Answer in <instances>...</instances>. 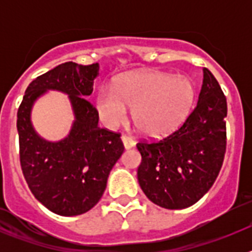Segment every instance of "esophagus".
Wrapping results in <instances>:
<instances>
[{"mask_svg":"<svg viewBox=\"0 0 252 252\" xmlns=\"http://www.w3.org/2000/svg\"><path fill=\"white\" fill-rule=\"evenodd\" d=\"M121 140H122V144H124V148L126 149V150H128V149H132L133 146H135V141H133L132 137L122 136Z\"/></svg>","mask_w":252,"mask_h":252,"instance_id":"1","label":"esophagus"}]
</instances>
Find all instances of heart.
<instances>
[{
	"label": "heart",
	"mask_w": 252,
	"mask_h": 252,
	"mask_svg": "<svg viewBox=\"0 0 252 252\" xmlns=\"http://www.w3.org/2000/svg\"><path fill=\"white\" fill-rule=\"evenodd\" d=\"M195 86L187 75L159 70L127 73L119 78L115 90L102 87L95 107L107 127H117L127 119L150 137H162L177 130L192 111Z\"/></svg>",
	"instance_id": "obj_1"
}]
</instances>
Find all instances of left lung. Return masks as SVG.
Returning a JSON list of instances; mask_svg holds the SVG:
<instances>
[{
    "label": "left lung",
    "instance_id": "left-lung-1",
    "mask_svg": "<svg viewBox=\"0 0 252 252\" xmlns=\"http://www.w3.org/2000/svg\"><path fill=\"white\" fill-rule=\"evenodd\" d=\"M227 102L213 74L203 68L197 107L183 126L158 142H139L137 179L157 206L183 209L215 183L226 151Z\"/></svg>",
    "mask_w": 252,
    "mask_h": 252
}]
</instances>
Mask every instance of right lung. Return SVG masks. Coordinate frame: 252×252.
Masks as SVG:
<instances>
[{"label": "right lung", "instance_id": "1", "mask_svg": "<svg viewBox=\"0 0 252 252\" xmlns=\"http://www.w3.org/2000/svg\"><path fill=\"white\" fill-rule=\"evenodd\" d=\"M99 65L68 62L29 84L17 112L20 161L29 188L40 203L60 216L86 213L98 203L107 179L124 153L119 133L98 127V113L87 101ZM49 90L68 95L73 122L57 142L40 137L31 121L34 103Z\"/></svg>", "mask_w": 252, "mask_h": 252}]
</instances>
